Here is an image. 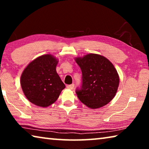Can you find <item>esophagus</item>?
I'll list each match as a JSON object with an SVG mask.
<instances>
[{
  "label": "esophagus",
  "instance_id": "1",
  "mask_svg": "<svg viewBox=\"0 0 149 149\" xmlns=\"http://www.w3.org/2000/svg\"><path fill=\"white\" fill-rule=\"evenodd\" d=\"M74 84L67 85V88H68V89H74Z\"/></svg>",
  "mask_w": 149,
  "mask_h": 149
}]
</instances>
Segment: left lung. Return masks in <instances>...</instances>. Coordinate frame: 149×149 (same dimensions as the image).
Segmentation results:
<instances>
[{
  "mask_svg": "<svg viewBox=\"0 0 149 149\" xmlns=\"http://www.w3.org/2000/svg\"><path fill=\"white\" fill-rule=\"evenodd\" d=\"M75 61L82 72L81 85L75 91L80 101L93 109L110 102L116 95L120 81L114 65L97 54L77 58Z\"/></svg>",
  "mask_w": 149,
  "mask_h": 149,
  "instance_id": "obj_1",
  "label": "left lung"
}]
</instances>
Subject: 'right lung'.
I'll use <instances>...</instances> for the list:
<instances>
[{"label":"right lung","mask_w":149,"mask_h":149,"mask_svg":"<svg viewBox=\"0 0 149 149\" xmlns=\"http://www.w3.org/2000/svg\"><path fill=\"white\" fill-rule=\"evenodd\" d=\"M58 60L45 54L29 63L21 76V86L27 99L33 104L47 107L56 101L65 87L58 75Z\"/></svg>","instance_id":"1"}]
</instances>
